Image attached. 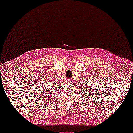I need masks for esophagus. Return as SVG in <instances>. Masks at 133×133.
<instances>
[{
    "label": "esophagus",
    "instance_id": "obj_1",
    "mask_svg": "<svg viewBox=\"0 0 133 133\" xmlns=\"http://www.w3.org/2000/svg\"><path fill=\"white\" fill-rule=\"evenodd\" d=\"M70 81V80H69V79H68L67 80V82H69Z\"/></svg>",
    "mask_w": 133,
    "mask_h": 133
}]
</instances>
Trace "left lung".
Masks as SVG:
<instances>
[{
	"instance_id": "1",
	"label": "left lung",
	"mask_w": 133,
	"mask_h": 133,
	"mask_svg": "<svg viewBox=\"0 0 133 133\" xmlns=\"http://www.w3.org/2000/svg\"><path fill=\"white\" fill-rule=\"evenodd\" d=\"M85 87H88V86H85ZM87 89H88V88H87Z\"/></svg>"
}]
</instances>
